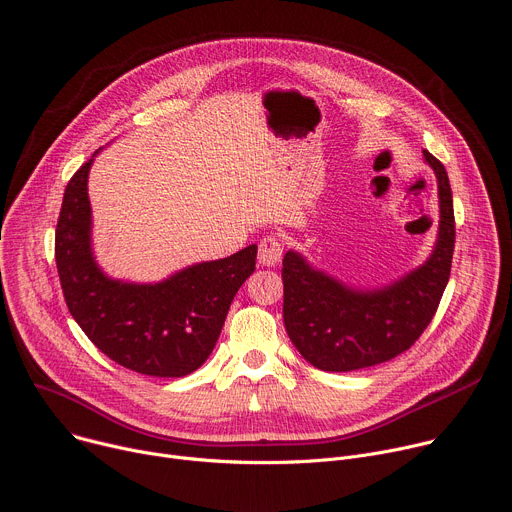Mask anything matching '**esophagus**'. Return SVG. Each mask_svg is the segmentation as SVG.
Returning <instances> with one entry per match:
<instances>
[{"instance_id": "1", "label": "esophagus", "mask_w": 512, "mask_h": 512, "mask_svg": "<svg viewBox=\"0 0 512 512\" xmlns=\"http://www.w3.org/2000/svg\"><path fill=\"white\" fill-rule=\"evenodd\" d=\"M282 255H284V243L282 239L277 237H265L261 239L259 243V253H257V259L261 265H267V267H273L282 261Z\"/></svg>"}]
</instances>
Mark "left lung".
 I'll list each match as a JSON object with an SVG mask.
<instances>
[{"label": "left lung", "instance_id": "1", "mask_svg": "<svg viewBox=\"0 0 512 512\" xmlns=\"http://www.w3.org/2000/svg\"><path fill=\"white\" fill-rule=\"evenodd\" d=\"M437 175L439 235L431 257L382 290H353L288 251L284 257V324L300 355L322 371H353L394 359L433 320L451 273L455 247L447 171L423 151Z\"/></svg>", "mask_w": 512, "mask_h": 512}]
</instances>
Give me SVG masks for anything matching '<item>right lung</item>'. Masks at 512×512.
I'll return each instance as SVG.
<instances>
[{
  "mask_svg": "<svg viewBox=\"0 0 512 512\" xmlns=\"http://www.w3.org/2000/svg\"><path fill=\"white\" fill-rule=\"evenodd\" d=\"M94 157L69 179L55 232L67 308L118 365L155 378L188 376L212 353L232 298L255 271L257 245L185 267L159 284L112 280L91 251L87 175Z\"/></svg>",
  "mask_w": 512,
  "mask_h": 512,
  "instance_id": "add662e5",
  "label": "right lung"
}]
</instances>
